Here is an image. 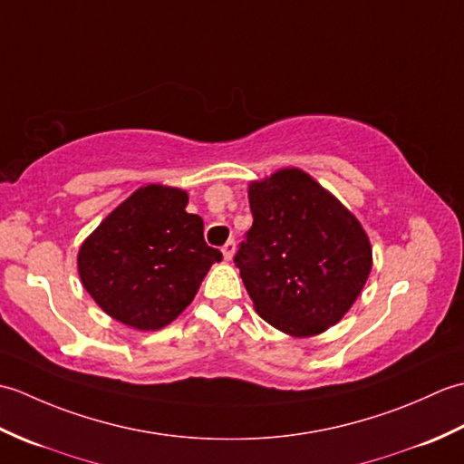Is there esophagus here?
Returning <instances> with one entry per match:
<instances>
[{
	"label": "esophagus",
	"mask_w": 464,
	"mask_h": 464,
	"mask_svg": "<svg viewBox=\"0 0 464 464\" xmlns=\"http://www.w3.org/2000/svg\"><path fill=\"white\" fill-rule=\"evenodd\" d=\"M223 257H225V261H231L233 259V255H235V241L233 239H229L227 241L225 245H223Z\"/></svg>",
	"instance_id": "1"
}]
</instances>
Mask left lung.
I'll list each match as a JSON object with an SVG mask.
<instances>
[{"label": "left lung", "instance_id": "1", "mask_svg": "<svg viewBox=\"0 0 464 464\" xmlns=\"http://www.w3.org/2000/svg\"><path fill=\"white\" fill-rule=\"evenodd\" d=\"M249 205L253 225L233 261L255 311L293 337L337 324L372 267L357 217L295 167L251 183Z\"/></svg>", "mask_w": 464, "mask_h": 464}]
</instances>
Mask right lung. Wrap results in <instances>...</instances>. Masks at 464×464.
Instances as JSON below:
<instances>
[{
    "mask_svg": "<svg viewBox=\"0 0 464 464\" xmlns=\"http://www.w3.org/2000/svg\"><path fill=\"white\" fill-rule=\"evenodd\" d=\"M185 191L147 185L113 209L87 237L77 269L93 301L123 324L157 331L179 317L223 255L187 213Z\"/></svg>",
    "mask_w": 464,
    "mask_h": 464,
    "instance_id": "obj_1",
    "label": "right lung"
}]
</instances>
